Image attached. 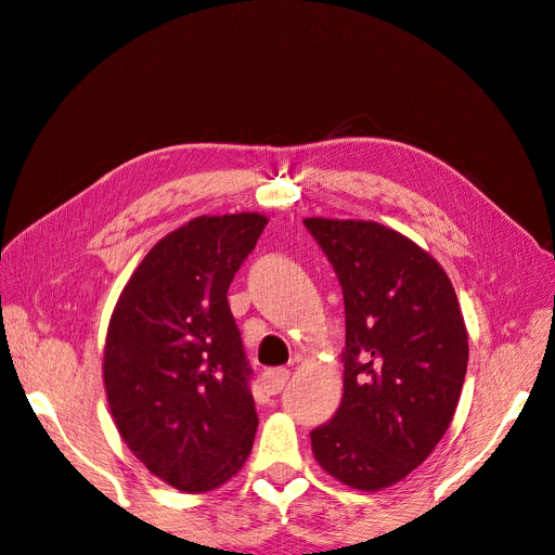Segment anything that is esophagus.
<instances>
[{"mask_svg": "<svg viewBox=\"0 0 555 555\" xmlns=\"http://www.w3.org/2000/svg\"><path fill=\"white\" fill-rule=\"evenodd\" d=\"M287 382H289L287 367H273V371L263 373V389H266V393H271V396L280 393Z\"/></svg>", "mask_w": 555, "mask_h": 555, "instance_id": "34e87169", "label": "esophagus"}]
</instances>
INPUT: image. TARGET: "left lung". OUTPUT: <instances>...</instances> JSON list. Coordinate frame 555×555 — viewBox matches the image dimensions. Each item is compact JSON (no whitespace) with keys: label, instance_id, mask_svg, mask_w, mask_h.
<instances>
[{"label":"left lung","instance_id":"8db88e82","mask_svg":"<svg viewBox=\"0 0 555 555\" xmlns=\"http://www.w3.org/2000/svg\"><path fill=\"white\" fill-rule=\"evenodd\" d=\"M345 298L343 402L310 433L331 477L379 491L422 465L447 433L467 371V328L444 268L402 233L308 217Z\"/></svg>","mask_w":555,"mask_h":555}]
</instances>
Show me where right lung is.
I'll list each match as a JSON object with an SVG mask.
<instances>
[{"label": "right lung", "mask_w": 555, "mask_h": 555, "mask_svg": "<svg viewBox=\"0 0 555 555\" xmlns=\"http://www.w3.org/2000/svg\"><path fill=\"white\" fill-rule=\"evenodd\" d=\"M268 217L201 215L147 251L104 345L113 422L150 473L184 493L227 483L259 426L227 292Z\"/></svg>", "instance_id": "right-lung-1"}]
</instances>
